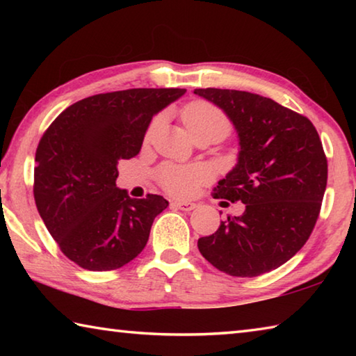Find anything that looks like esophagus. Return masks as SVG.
I'll use <instances>...</instances> for the list:
<instances>
[{"instance_id": "1", "label": "esophagus", "mask_w": 356, "mask_h": 356, "mask_svg": "<svg viewBox=\"0 0 356 356\" xmlns=\"http://www.w3.org/2000/svg\"><path fill=\"white\" fill-rule=\"evenodd\" d=\"M172 206L180 209V210H184V212H191V210L196 209L195 202H185V201H174Z\"/></svg>"}]
</instances>
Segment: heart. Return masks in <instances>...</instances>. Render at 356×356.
I'll list each match as a JSON object with an SVG mask.
<instances>
[{
    "mask_svg": "<svg viewBox=\"0 0 356 356\" xmlns=\"http://www.w3.org/2000/svg\"><path fill=\"white\" fill-rule=\"evenodd\" d=\"M182 118L190 135L202 130H215L222 135L229 131V122L225 114L207 102H193L185 106ZM156 124H159V119L154 120L150 130H154ZM212 172L204 165H163L159 171V182L174 196H191L200 188V185L207 182Z\"/></svg>",
    "mask_w": 356,
    "mask_h": 356,
    "instance_id": "obj_1",
    "label": "heart"
}]
</instances>
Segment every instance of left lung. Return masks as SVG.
<instances>
[{
  "instance_id": "1",
  "label": "left lung",
  "mask_w": 356,
  "mask_h": 356,
  "mask_svg": "<svg viewBox=\"0 0 356 356\" xmlns=\"http://www.w3.org/2000/svg\"><path fill=\"white\" fill-rule=\"evenodd\" d=\"M231 120L237 163L215 197L242 201L216 232L197 240L207 261L231 276L252 278L287 262L309 238L327 188L322 141L308 118L262 95L236 89H195Z\"/></svg>"
}]
</instances>
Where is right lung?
I'll list each match as a JSON object with an SVG mask.
<instances>
[{"label": "right lung", "mask_w": 356, "mask_h": 356, "mask_svg": "<svg viewBox=\"0 0 356 356\" xmlns=\"http://www.w3.org/2000/svg\"><path fill=\"white\" fill-rule=\"evenodd\" d=\"M186 89H127L86 97L59 114L39 141L34 200L70 261L116 270L144 250L163 196L130 197L116 186L118 161L140 152L150 120Z\"/></svg>", "instance_id": "1"}]
</instances>
